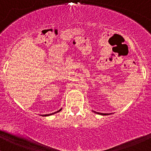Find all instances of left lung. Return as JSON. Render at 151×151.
<instances>
[{
  "label": "left lung",
  "mask_w": 151,
  "mask_h": 151,
  "mask_svg": "<svg viewBox=\"0 0 151 151\" xmlns=\"http://www.w3.org/2000/svg\"><path fill=\"white\" fill-rule=\"evenodd\" d=\"M98 113V114H101V115H105V116H106V115H109V114H108V113Z\"/></svg>",
  "instance_id": "8db88e82"
}]
</instances>
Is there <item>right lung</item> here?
Listing matches in <instances>:
<instances>
[{
	"label": "right lung",
	"instance_id": "right-lung-1",
	"mask_svg": "<svg viewBox=\"0 0 151 151\" xmlns=\"http://www.w3.org/2000/svg\"><path fill=\"white\" fill-rule=\"evenodd\" d=\"M62 109H60V110H58V111H57V112H55V113H51V114H46V115H43V116H51V115H52V114H54V113H58V112H60V110H61Z\"/></svg>",
	"mask_w": 151,
	"mask_h": 151
}]
</instances>
